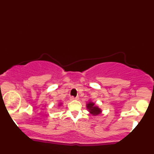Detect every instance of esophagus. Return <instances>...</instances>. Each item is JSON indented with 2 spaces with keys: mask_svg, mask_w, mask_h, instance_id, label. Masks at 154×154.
I'll use <instances>...</instances> for the list:
<instances>
[{
  "mask_svg": "<svg viewBox=\"0 0 154 154\" xmlns=\"http://www.w3.org/2000/svg\"><path fill=\"white\" fill-rule=\"evenodd\" d=\"M79 99V97H74V96H71L70 97V100H78Z\"/></svg>",
  "mask_w": 154,
  "mask_h": 154,
  "instance_id": "obj_1",
  "label": "esophagus"
}]
</instances>
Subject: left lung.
<instances>
[{"mask_svg":"<svg viewBox=\"0 0 154 154\" xmlns=\"http://www.w3.org/2000/svg\"><path fill=\"white\" fill-rule=\"evenodd\" d=\"M87 108H88V109L89 110V112L94 116L97 115V114H99L100 112H101L100 109L98 108V107H97V106H95L94 103L92 102L88 103V104H87Z\"/></svg>","mask_w":154,"mask_h":154,"instance_id":"left-lung-1","label":"left lung"}]
</instances>
